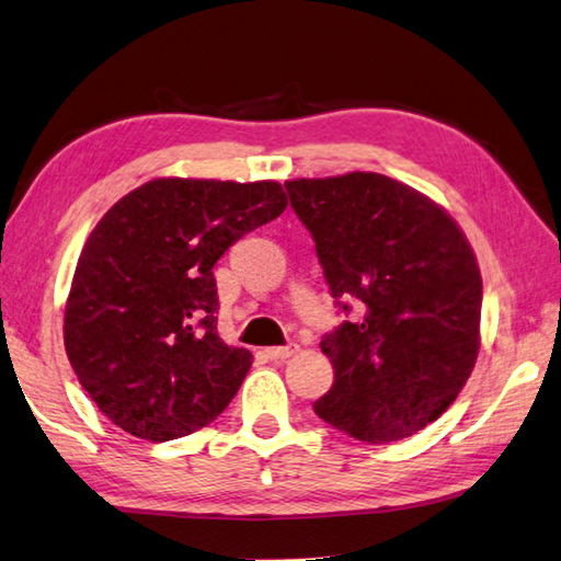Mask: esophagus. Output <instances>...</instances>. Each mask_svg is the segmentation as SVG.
<instances>
[{
  "label": "esophagus",
  "instance_id": "34e87169",
  "mask_svg": "<svg viewBox=\"0 0 561 561\" xmlns=\"http://www.w3.org/2000/svg\"><path fill=\"white\" fill-rule=\"evenodd\" d=\"M296 351H298V344H286V346H272L265 351V354L272 360H286V358H291Z\"/></svg>",
  "mask_w": 561,
  "mask_h": 561
}]
</instances>
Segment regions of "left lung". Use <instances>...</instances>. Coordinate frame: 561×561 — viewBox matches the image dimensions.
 Masks as SVG:
<instances>
[{
  "label": "left lung",
  "instance_id": "left-lung-1",
  "mask_svg": "<svg viewBox=\"0 0 561 561\" xmlns=\"http://www.w3.org/2000/svg\"><path fill=\"white\" fill-rule=\"evenodd\" d=\"M284 186L332 296L363 304L360 320L320 342L334 385L312 409L370 445L415 435L451 407L476 366L483 279L471 243L445 207L385 174Z\"/></svg>",
  "mask_w": 561,
  "mask_h": 561
}]
</instances>
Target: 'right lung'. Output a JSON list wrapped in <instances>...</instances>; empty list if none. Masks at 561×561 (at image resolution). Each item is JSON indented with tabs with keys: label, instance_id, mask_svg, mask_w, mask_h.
Instances as JSON below:
<instances>
[{
	"label": "right lung",
	"instance_id": "right-lung-1",
	"mask_svg": "<svg viewBox=\"0 0 561 561\" xmlns=\"http://www.w3.org/2000/svg\"><path fill=\"white\" fill-rule=\"evenodd\" d=\"M277 181L162 176L126 193L90 231L64 310V346L85 392L124 433L167 442L213 423L253 354L217 334L213 267L284 213Z\"/></svg>",
	"mask_w": 561,
	"mask_h": 561
}]
</instances>
